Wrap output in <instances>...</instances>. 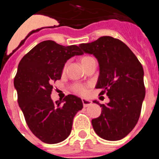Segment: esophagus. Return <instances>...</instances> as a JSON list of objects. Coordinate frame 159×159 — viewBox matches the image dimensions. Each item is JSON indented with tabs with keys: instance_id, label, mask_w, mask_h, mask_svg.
Here are the masks:
<instances>
[{
	"instance_id": "1",
	"label": "esophagus",
	"mask_w": 159,
	"mask_h": 159,
	"mask_svg": "<svg viewBox=\"0 0 159 159\" xmlns=\"http://www.w3.org/2000/svg\"><path fill=\"white\" fill-rule=\"evenodd\" d=\"M82 102H83V105H84V107H87L90 106V105L92 104V101L88 100V99H82Z\"/></svg>"
}]
</instances>
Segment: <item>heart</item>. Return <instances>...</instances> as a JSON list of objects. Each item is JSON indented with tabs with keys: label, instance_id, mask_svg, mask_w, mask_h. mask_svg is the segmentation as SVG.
I'll return each mask as SVG.
<instances>
[{
	"label": "heart",
	"instance_id": "b5f03b06",
	"mask_svg": "<svg viewBox=\"0 0 159 159\" xmlns=\"http://www.w3.org/2000/svg\"><path fill=\"white\" fill-rule=\"evenodd\" d=\"M92 59V57H84L81 58L80 62L81 64L83 63H85L88 60ZM73 91L75 92V93H78L80 95H86L87 92H88V88L87 87H85L84 85H81V84H75V86L73 87Z\"/></svg>",
	"mask_w": 159,
	"mask_h": 159
}]
</instances>
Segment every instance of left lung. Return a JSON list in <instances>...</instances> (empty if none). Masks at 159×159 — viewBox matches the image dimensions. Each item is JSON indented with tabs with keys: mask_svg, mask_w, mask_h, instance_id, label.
I'll list each match as a JSON object with an SVG mask.
<instances>
[{
	"mask_svg": "<svg viewBox=\"0 0 159 159\" xmlns=\"http://www.w3.org/2000/svg\"><path fill=\"white\" fill-rule=\"evenodd\" d=\"M83 52L98 60L99 75L95 88L107 95L110 102L100 104L101 115L92 120V127L103 139L117 141L135 127L145 98L144 71L135 55L121 40L102 36L88 43H80Z\"/></svg>",
	"mask_w": 159,
	"mask_h": 159,
	"instance_id": "left-lung-1",
	"label": "left lung"
}]
</instances>
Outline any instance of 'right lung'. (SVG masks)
I'll use <instances>...</instances> for the list:
<instances>
[{
	"label": "right lung",
	"mask_w": 159,
	"mask_h": 159,
	"mask_svg": "<svg viewBox=\"0 0 159 159\" xmlns=\"http://www.w3.org/2000/svg\"><path fill=\"white\" fill-rule=\"evenodd\" d=\"M83 54L76 45L65 47L44 40L20 61L14 79L18 104L31 131L43 143L54 144L65 140L75 114L82 110L80 98L68 95L54 102L51 94L52 84L60 80L66 62Z\"/></svg>",
	"instance_id": "right-lung-1"
}]
</instances>
